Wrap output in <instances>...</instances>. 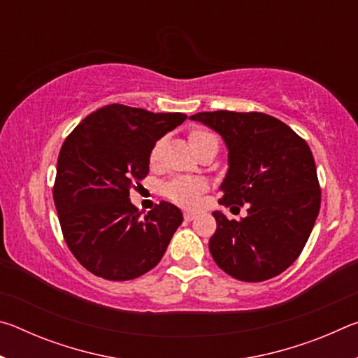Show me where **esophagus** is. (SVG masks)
Here are the masks:
<instances>
[{"instance_id":"34e87169","label":"esophagus","mask_w":358,"mask_h":358,"mask_svg":"<svg viewBox=\"0 0 358 358\" xmlns=\"http://www.w3.org/2000/svg\"><path fill=\"white\" fill-rule=\"evenodd\" d=\"M183 216H185V220H186V221H192V220H194V217H196L197 215H196V213H194V211H185V213H183Z\"/></svg>"}]
</instances>
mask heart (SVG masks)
<instances>
[{
	"instance_id": "1",
	"label": "heart",
	"mask_w": 358,
	"mask_h": 358,
	"mask_svg": "<svg viewBox=\"0 0 358 358\" xmlns=\"http://www.w3.org/2000/svg\"><path fill=\"white\" fill-rule=\"evenodd\" d=\"M189 142L194 151H199L205 145L210 142H216L215 136H211L210 132L202 129H194L189 132ZM164 147V141H157L153 148L150 151V162L156 164L161 157V151ZM205 189V183L202 180L197 178H175L164 186V194L173 201L175 203L183 205V207H194L197 203L199 196Z\"/></svg>"
}]
</instances>
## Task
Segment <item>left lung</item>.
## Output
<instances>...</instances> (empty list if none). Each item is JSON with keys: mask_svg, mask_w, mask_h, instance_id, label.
<instances>
[{"mask_svg": "<svg viewBox=\"0 0 358 358\" xmlns=\"http://www.w3.org/2000/svg\"><path fill=\"white\" fill-rule=\"evenodd\" d=\"M222 137L229 169L221 205L248 203L243 220L213 211L210 252L235 280L275 278L300 256L320 208L316 162L308 143L275 117L260 112H201L189 117Z\"/></svg>", "mask_w": 358, "mask_h": 358, "instance_id": "left-lung-1", "label": "left lung"}]
</instances>
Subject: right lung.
Wrapping results in <instances>:
<instances>
[{
	"mask_svg": "<svg viewBox=\"0 0 358 358\" xmlns=\"http://www.w3.org/2000/svg\"><path fill=\"white\" fill-rule=\"evenodd\" d=\"M186 120L110 104L66 137L53 201L66 245L85 268L110 281L142 276L159 264L183 215L162 201L142 216L129 191L150 171L153 145Z\"/></svg>",
	"mask_w": 358,
	"mask_h": 358,
	"instance_id": "1",
	"label": "right lung"
}]
</instances>
